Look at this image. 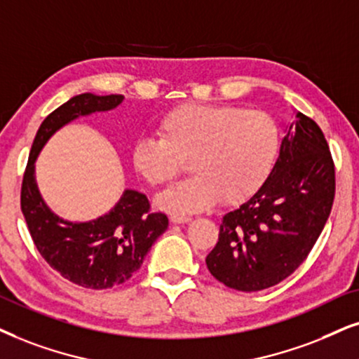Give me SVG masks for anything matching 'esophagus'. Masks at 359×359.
I'll return each mask as SVG.
<instances>
[{
	"label": "esophagus",
	"instance_id": "obj_1",
	"mask_svg": "<svg viewBox=\"0 0 359 359\" xmlns=\"http://www.w3.org/2000/svg\"><path fill=\"white\" fill-rule=\"evenodd\" d=\"M192 219L190 217H185V215H172L170 217V222L172 224H187V222H190Z\"/></svg>",
	"mask_w": 359,
	"mask_h": 359
}]
</instances>
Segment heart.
<instances>
[{"instance_id": "b5f03b06", "label": "heart", "mask_w": 359, "mask_h": 359, "mask_svg": "<svg viewBox=\"0 0 359 359\" xmlns=\"http://www.w3.org/2000/svg\"><path fill=\"white\" fill-rule=\"evenodd\" d=\"M157 135L133 147V165L151 187L170 184L189 161L192 177L157 198L172 213L242 203L265 185L280 154V130L265 111L187 102L157 122Z\"/></svg>"}]
</instances>
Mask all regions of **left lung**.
I'll return each mask as SVG.
<instances>
[{
	"label": "left lung",
	"mask_w": 359,
	"mask_h": 359,
	"mask_svg": "<svg viewBox=\"0 0 359 359\" xmlns=\"http://www.w3.org/2000/svg\"><path fill=\"white\" fill-rule=\"evenodd\" d=\"M334 164L315 121L297 112L265 185L224 215L207 269L225 287L258 292L305 262L328 220Z\"/></svg>",
	"instance_id": "1"
}]
</instances>
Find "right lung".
Returning <instances> with one entry per match:
<instances>
[{"instance_id":"right-lung-1","label":"right lung","mask_w":359,"mask_h":359,"mask_svg":"<svg viewBox=\"0 0 359 359\" xmlns=\"http://www.w3.org/2000/svg\"><path fill=\"white\" fill-rule=\"evenodd\" d=\"M122 101L121 94L84 93L59 106L39 126L22 175L21 210L36 248L51 269L83 288L106 290L129 280L167 230L169 219L161 212H151L146 195L127 189L114 208L96 220H62L41 197L34 162L49 137L67 122L111 111Z\"/></svg>"}]
</instances>
